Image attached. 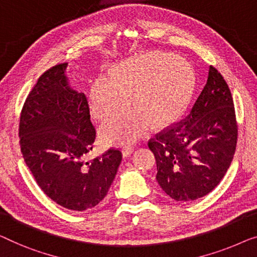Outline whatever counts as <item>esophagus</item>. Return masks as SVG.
I'll return each mask as SVG.
<instances>
[{
  "instance_id": "obj_1",
  "label": "esophagus",
  "mask_w": 257,
  "mask_h": 257,
  "mask_svg": "<svg viewBox=\"0 0 257 257\" xmlns=\"http://www.w3.org/2000/svg\"><path fill=\"white\" fill-rule=\"evenodd\" d=\"M133 148L132 146H125L124 148H122V156H125V158H127V156L131 155L133 153Z\"/></svg>"
}]
</instances>
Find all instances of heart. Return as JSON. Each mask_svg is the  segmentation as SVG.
I'll use <instances>...</instances> for the list:
<instances>
[{"mask_svg":"<svg viewBox=\"0 0 257 257\" xmlns=\"http://www.w3.org/2000/svg\"><path fill=\"white\" fill-rule=\"evenodd\" d=\"M195 89L191 67L166 52H148L117 64L111 76L98 75L89 87V107L105 120L131 101L135 105L101 128L107 144L135 143L156 125L176 120L187 109Z\"/></svg>","mask_w":257,"mask_h":257,"instance_id":"1","label":"heart"}]
</instances>
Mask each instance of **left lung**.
Returning a JSON list of instances; mask_svg holds the SVG:
<instances>
[{
    "label": "left lung",
    "mask_w": 257,
    "mask_h": 257,
    "mask_svg": "<svg viewBox=\"0 0 257 257\" xmlns=\"http://www.w3.org/2000/svg\"><path fill=\"white\" fill-rule=\"evenodd\" d=\"M237 125L230 90L213 66L190 113L148 141L162 190L177 202L206 196L220 183L235 153Z\"/></svg>",
    "instance_id": "obj_1"
}]
</instances>
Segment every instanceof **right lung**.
Masks as SVG:
<instances>
[{"label": "right lung", "mask_w": 257, "mask_h": 257, "mask_svg": "<svg viewBox=\"0 0 257 257\" xmlns=\"http://www.w3.org/2000/svg\"><path fill=\"white\" fill-rule=\"evenodd\" d=\"M66 68L60 64L46 70L29 94L21 113L20 144L40 189L59 205L84 211L106 196L121 152L110 148L85 161L96 131L87 97L69 87Z\"/></svg>", "instance_id": "1"}]
</instances>
